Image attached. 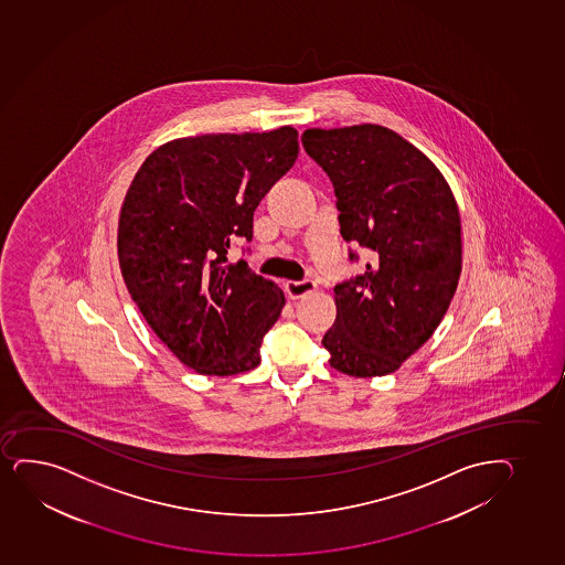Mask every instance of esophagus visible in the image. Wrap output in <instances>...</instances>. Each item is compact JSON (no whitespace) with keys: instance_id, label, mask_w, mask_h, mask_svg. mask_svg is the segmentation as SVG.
<instances>
[{"instance_id":"34e87169","label":"esophagus","mask_w":565,"mask_h":565,"mask_svg":"<svg viewBox=\"0 0 565 565\" xmlns=\"http://www.w3.org/2000/svg\"><path fill=\"white\" fill-rule=\"evenodd\" d=\"M286 294H288V298L299 299L307 296V294L315 292L317 290V285L312 282V280H301V282H294V280H288L285 285Z\"/></svg>"}]
</instances>
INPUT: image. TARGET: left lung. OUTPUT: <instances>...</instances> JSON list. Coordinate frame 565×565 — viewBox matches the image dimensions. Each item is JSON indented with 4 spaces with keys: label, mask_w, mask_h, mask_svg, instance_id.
Here are the masks:
<instances>
[{
    "label": "left lung",
    "mask_w": 565,
    "mask_h": 565,
    "mask_svg": "<svg viewBox=\"0 0 565 565\" xmlns=\"http://www.w3.org/2000/svg\"><path fill=\"white\" fill-rule=\"evenodd\" d=\"M301 141L333 182L343 239L371 250L365 271L333 290L338 317L322 339L330 365L388 375L434 335L455 298V194L428 156L379 124L311 128Z\"/></svg>",
    "instance_id": "obj_1"
}]
</instances>
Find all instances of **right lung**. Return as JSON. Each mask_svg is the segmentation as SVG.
<instances>
[{"mask_svg":"<svg viewBox=\"0 0 565 565\" xmlns=\"http://www.w3.org/2000/svg\"><path fill=\"white\" fill-rule=\"evenodd\" d=\"M298 149L292 126L181 137L147 156L126 192L117 237L126 288L158 339L200 375L259 365L285 294L226 254L235 237L253 239L254 211Z\"/></svg>","mask_w":565,"mask_h":565,"instance_id":"add662e5","label":"right lung"}]
</instances>
